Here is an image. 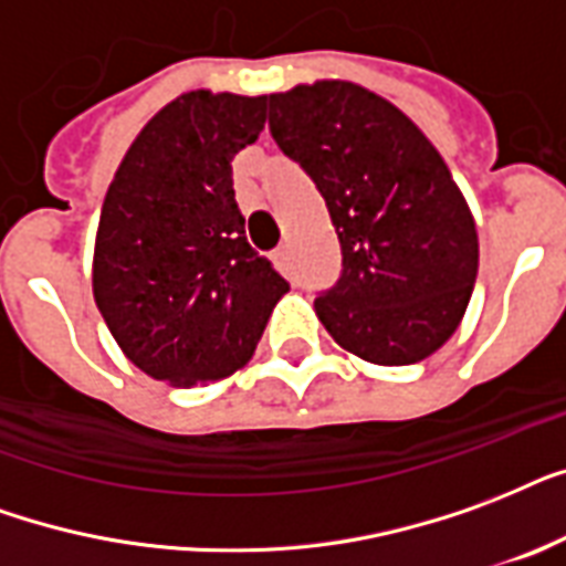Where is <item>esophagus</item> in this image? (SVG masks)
Wrapping results in <instances>:
<instances>
[{"label":"esophagus","instance_id":"esophagus-1","mask_svg":"<svg viewBox=\"0 0 566 566\" xmlns=\"http://www.w3.org/2000/svg\"><path fill=\"white\" fill-rule=\"evenodd\" d=\"M274 262L286 269V265H289V244H280L277 251H274Z\"/></svg>","mask_w":566,"mask_h":566}]
</instances>
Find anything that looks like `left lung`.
<instances>
[{"instance_id": "left-lung-1", "label": "left lung", "mask_w": 566, "mask_h": 566, "mask_svg": "<svg viewBox=\"0 0 566 566\" xmlns=\"http://www.w3.org/2000/svg\"><path fill=\"white\" fill-rule=\"evenodd\" d=\"M269 129L327 203L343 271L315 313L345 352L378 366L424 360L458 331L479 235L422 129L354 82L269 94Z\"/></svg>"}]
</instances>
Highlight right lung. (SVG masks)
Instances as JSON below:
<instances>
[{"instance_id":"obj_1","label":"right lung","mask_w":566,"mask_h":566,"mask_svg":"<svg viewBox=\"0 0 566 566\" xmlns=\"http://www.w3.org/2000/svg\"><path fill=\"white\" fill-rule=\"evenodd\" d=\"M265 129V96L191 91L144 126L96 230L94 297L150 378L197 387L251 360L289 292L244 235L233 156Z\"/></svg>"}]
</instances>
